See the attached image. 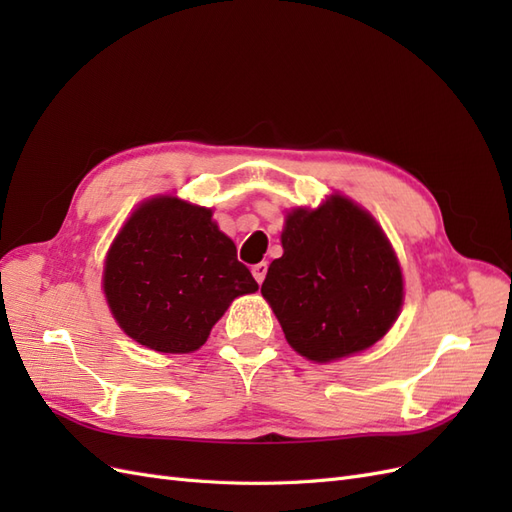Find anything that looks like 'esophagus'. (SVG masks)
<instances>
[{"instance_id":"1","label":"esophagus","mask_w":512,"mask_h":512,"mask_svg":"<svg viewBox=\"0 0 512 512\" xmlns=\"http://www.w3.org/2000/svg\"><path fill=\"white\" fill-rule=\"evenodd\" d=\"M267 271H269V265H267V262H258V265H254V267H252V275H254V280H256L258 284L265 282Z\"/></svg>"}]
</instances>
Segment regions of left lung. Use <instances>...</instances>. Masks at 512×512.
Masks as SVG:
<instances>
[{"mask_svg":"<svg viewBox=\"0 0 512 512\" xmlns=\"http://www.w3.org/2000/svg\"><path fill=\"white\" fill-rule=\"evenodd\" d=\"M282 247L260 292L305 359H344L393 327L404 277L389 239L363 207L333 194L318 209H292Z\"/></svg>","mask_w":512,"mask_h":512,"instance_id":"obj_1","label":"left lung"}]
</instances>
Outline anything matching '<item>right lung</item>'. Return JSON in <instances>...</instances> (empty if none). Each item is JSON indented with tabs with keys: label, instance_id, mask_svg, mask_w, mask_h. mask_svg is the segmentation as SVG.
<instances>
[{
	"label": "right lung",
	"instance_id": "add662e5",
	"mask_svg": "<svg viewBox=\"0 0 512 512\" xmlns=\"http://www.w3.org/2000/svg\"><path fill=\"white\" fill-rule=\"evenodd\" d=\"M213 211L156 196L123 224L106 254L102 288L123 333L156 352L207 342L228 305L258 290Z\"/></svg>",
	"mask_w": 512,
	"mask_h": 512
}]
</instances>
